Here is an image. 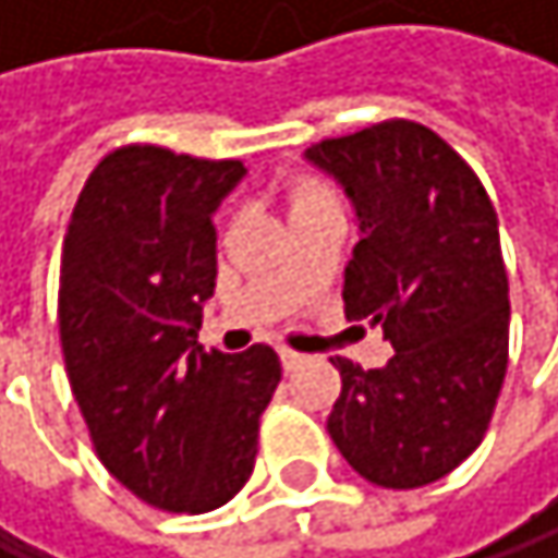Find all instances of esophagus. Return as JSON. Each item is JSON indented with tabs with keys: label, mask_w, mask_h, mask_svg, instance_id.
I'll return each instance as SVG.
<instances>
[{
	"label": "esophagus",
	"mask_w": 558,
	"mask_h": 558,
	"mask_svg": "<svg viewBox=\"0 0 558 558\" xmlns=\"http://www.w3.org/2000/svg\"><path fill=\"white\" fill-rule=\"evenodd\" d=\"M277 354H281V364H284V372H294L298 364L304 361V354H301V351H294V348H281V351H277Z\"/></svg>",
	"instance_id": "esophagus-1"
}]
</instances>
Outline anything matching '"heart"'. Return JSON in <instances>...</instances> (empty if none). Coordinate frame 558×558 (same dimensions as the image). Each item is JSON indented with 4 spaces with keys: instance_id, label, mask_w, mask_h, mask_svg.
Returning <instances> with one entry per match:
<instances>
[{
    "instance_id": "obj_1",
    "label": "heart",
    "mask_w": 558,
    "mask_h": 558,
    "mask_svg": "<svg viewBox=\"0 0 558 558\" xmlns=\"http://www.w3.org/2000/svg\"><path fill=\"white\" fill-rule=\"evenodd\" d=\"M317 197H328V190L320 186L317 180H311V177H301V180H294V183H291V207L311 204V201H317Z\"/></svg>"
}]
</instances>
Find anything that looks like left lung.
Here are the masks:
<instances>
[{"instance_id": "left-lung-1", "label": "left lung", "mask_w": 558, "mask_h": 558, "mask_svg": "<svg viewBox=\"0 0 558 558\" xmlns=\"http://www.w3.org/2000/svg\"><path fill=\"white\" fill-rule=\"evenodd\" d=\"M304 160L354 204L361 241L344 267V314L378 325L395 348L368 372L331 357L341 395L328 432L361 478L422 488L475 452L506 381L496 207L456 149L412 120L320 140Z\"/></svg>"}]
</instances>
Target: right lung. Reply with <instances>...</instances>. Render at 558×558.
<instances>
[{"label":"right lung","instance_id":"right-lung-1","mask_svg":"<svg viewBox=\"0 0 558 558\" xmlns=\"http://www.w3.org/2000/svg\"><path fill=\"white\" fill-rule=\"evenodd\" d=\"M244 173L241 160L120 146L89 173L62 241L59 341L93 448L136 499L167 512L238 496L281 381L267 344H197L217 281L214 210Z\"/></svg>","mask_w":558,"mask_h":558}]
</instances>
